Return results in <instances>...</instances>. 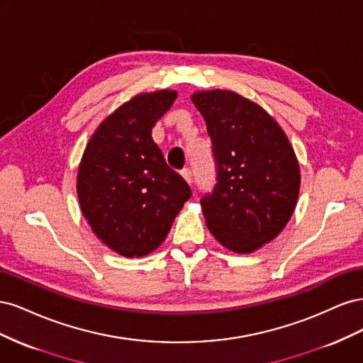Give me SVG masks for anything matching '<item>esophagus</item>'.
Here are the masks:
<instances>
[{
  "label": "esophagus",
  "mask_w": 363,
  "mask_h": 363,
  "mask_svg": "<svg viewBox=\"0 0 363 363\" xmlns=\"http://www.w3.org/2000/svg\"><path fill=\"white\" fill-rule=\"evenodd\" d=\"M180 174H182V177L188 182L189 184L192 183V172H191V169H188V168H184V169H182L180 171Z\"/></svg>",
  "instance_id": "esophagus-1"
}]
</instances>
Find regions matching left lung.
<instances>
[{"label":"left lung","instance_id":"left-lung-1","mask_svg":"<svg viewBox=\"0 0 363 363\" xmlns=\"http://www.w3.org/2000/svg\"><path fill=\"white\" fill-rule=\"evenodd\" d=\"M216 163L213 192L200 200L206 225L223 247L248 255L286 227L298 200V159L265 108L233 91H196Z\"/></svg>","mask_w":363,"mask_h":363}]
</instances>
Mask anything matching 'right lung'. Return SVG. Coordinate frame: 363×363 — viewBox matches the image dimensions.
Returning a JSON list of instances; mask_svg holds the SVG:
<instances>
[{"label":"right lung","mask_w":363,"mask_h":363,"mask_svg":"<svg viewBox=\"0 0 363 363\" xmlns=\"http://www.w3.org/2000/svg\"><path fill=\"white\" fill-rule=\"evenodd\" d=\"M177 92L135 95L96 127L77 172V195L92 232L124 257L160 247L191 188L172 171L151 130Z\"/></svg>","instance_id":"right-lung-1"}]
</instances>
